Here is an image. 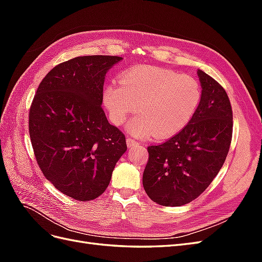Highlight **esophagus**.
<instances>
[{
    "instance_id": "esophagus-1",
    "label": "esophagus",
    "mask_w": 262,
    "mask_h": 262,
    "mask_svg": "<svg viewBox=\"0 0 262 262\" xmlns=\"http://www.w3.org/2000/svg\"><path fill=\"white\" fill-rule=\"evenodd\" d=\"M139 143L138 142L136 141V140H133L132 138H126V145H128V147L129 148H131V147H133V146H136V145H138Z\"/></svg>"
}]
</instances>
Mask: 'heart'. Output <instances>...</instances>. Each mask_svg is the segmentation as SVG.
Wrapping results in <instances>:
<instances>
[{
  "instance_id": "obj_1",
  "label": "heart",
  "mask_w": 262,
  "mask_h": 262,
  "mask_svg": "<svg viewBox=\"0 0 262 262\" xmlns=\"http://www.w3.org/2000/svg\"><path fill=\"white\" fill-rule=\"evenodd\" d=\"M201 96V87L192 76L140 66L123 72L119 84L109 83L102 101L116 125H121L138 106L140 115L126 124L128 132L141 139H163L185 128L199 107Z\"/></svg>"
}]
</instances>
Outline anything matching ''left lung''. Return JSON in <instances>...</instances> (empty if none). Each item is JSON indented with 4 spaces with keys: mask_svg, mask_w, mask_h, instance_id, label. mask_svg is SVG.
Instances as JSON below:
<instances>
[{
    "mask_svg": "<svg viewBox=\"0 0 262 262\" xmlns=\"http://www.w3.org/2000/svg\"><path fill=\"white\" fill-rule=\"evenodd\" d=\"M201 100L191 120L169 140L150 145L143 187L152 201L180 207L199 196L223 166L231 145L233 113L225 90L196 71Z\"/></svg>",
    "mask_w": 262,
    "mask_h": 262,
    "instance_id": "obj_1",
    "label": "left lung"
}]
</instances>
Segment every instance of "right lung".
Instances as JSON below:
<instances>
[{"instance_id": "obj_1", "label": "right lung", "mask_w": 262, "mask_h": 262, "mask_svg": "<svg viewBox=\"0 0 262 262\" xmlns=\"http://www.w3.org/2000/svg\"><path fill=\"white\" fill-rule=\"evenodd\" d=\"M121 60L85 55L60 63L39 84L29 110L39 167L59 191L78 201L104 193L126 150L124 134L101 108L106 74Z\"/></svg>"}]
</instances>
